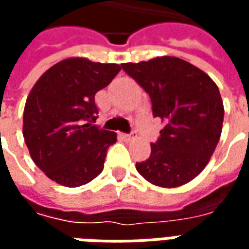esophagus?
Returning a JSON list of instances; mask_svg holds the SVG:
<instances>
[{"label": "esophagus", "mask_w": 249, "mask_h": 249, "mask_svg": "<svg viewBox=\"0 0 249 249\" xmlns=\"http://www.w3.org/2000/svg\"><path fill=\"white\" fill-rule=\"evenodd\" d=\"M121 137L126 141H130V140H133V139H136L135 135H128V133H121Z\"/></svg>", "instance_id": "34e87169"}]
</instances>
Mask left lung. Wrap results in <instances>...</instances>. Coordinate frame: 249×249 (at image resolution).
<instances>
[{
    "mask_svg": "<svg viewBox=\"0 0 249 249\" xmlns=\"http://www.w3.org/2000/svg\"><path fill=\"white\" fill-rule=\"evenodd\" d=\"M123 69L144 88L152 112L165 123L151 156L136 162L146 181L162 188L189 183L203 171L220 140L224 107L219 88L197 66L162 56Z\"/></svg>",
    "mask_w": 249,
    "mask_h": 249,
    "instance_id": "1",
    "label": "left lung"
}]
</instances>
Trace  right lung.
<instances>
[{
  "mask_svg": "<svg viewBox=\"0 0 249 249\" xmlns=\"http://www.w3.org/2000/svg\"><path fill=\"white\" fill-rule=\"evenodd\" d=\"M121 71L119 64L71 57L37 80L24 109L25 144L48 178L64 187L88 184L103 172L117 135L94 125V94Z\"/></svg>",
  "mask_w": 249,
  "mask_h": 249,
  "instance_id": "add662e5",
  "label": "right lung"
}]
</instances>
